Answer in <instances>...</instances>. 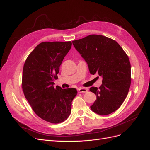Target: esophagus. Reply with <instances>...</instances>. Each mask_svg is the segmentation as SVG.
Returning a JSON list of instances; mask_svg holds the SVG:
<instances>
[{
  "label": "esophagus",
  "instance_id": "1",
  "mask_svg": "<svg viewBox=\"0 0 150 150\" xmlns=\"http://www.w3.org/2000/svg\"><path fill=\"white\" fill-rule=\"evenodd\" d=\"M87 91H88V89L83 88H79L78 89V91L79 93H86V92H87Z\"/></svg>",
  "mask_w": 150,
  "mask_h": 150
}]
</instances>
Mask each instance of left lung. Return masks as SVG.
<instances>
[{"instance_id":"left-lung-1","label":"left lung","mask_w":150,"mask_h":150,"mask_svg":"<svg viewBox=\"0 0 150 150\" xmlns=\"http://www.w3.org/2000/svg\"><path fill=\"white\" fill-rule=\"evenodd\" d=\"M72 44L87 62L90 73H98L100 87L90 88L96 99L91 106L99 115L117 110L124 102L131 84V64L128 56L115 40L101 35H89Z\"/></svg>"}]
</instances>
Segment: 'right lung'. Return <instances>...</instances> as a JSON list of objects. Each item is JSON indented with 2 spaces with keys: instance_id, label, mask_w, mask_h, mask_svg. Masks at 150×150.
<instances>
[{
  "instance_id": "add662e5",
  "label": "right lung",
  "mask_w": 150,
  "mask_h": 150,
  "mask_svg": "<svg viewBox=\"0 0 150 150\" xmlns=\"http://www.w3.org/2000/svg\"><path fill=\"white\" fill-rule=\"evenodd\" d=\"M68 42H44L38 45L24 63L22 89L33 111L40 118L60 123L71 114L75 88H55L59 67L71 48Z\"/></svg>"
}]
</instances>
